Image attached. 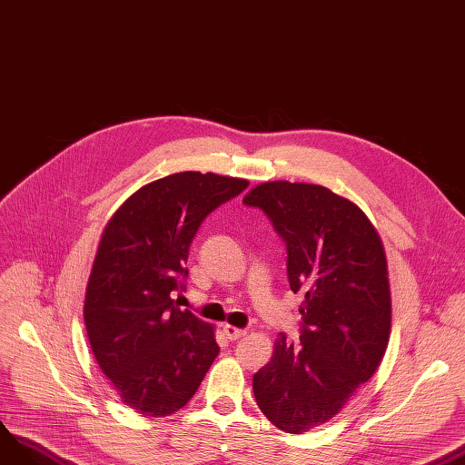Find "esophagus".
Listing matches in <instances>:
<instances>
[{"mask_svg": "<svg viewBox=\"0 0 465 465\" xmlns=\"http://www.w3.org/2000/svg\"><path fill=\"white\" fill-rule=\"evenodd\" d=\"M223 333L227 335L229 341H238L246 335V329H238L232 325H223Z\"/></svg>", "mask_w": 465, "mask_h": 465, "instance_id": "obj_1", "label": "esophagus"}]
</instances>
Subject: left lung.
I'll list each match as a JSON object with an SVG mask.
<instances>
[{
	"instance_id": "obj_1",
	"label": "left lung",
	"mask_w": 465,
	"mask_h": 465,
	"mask_svg": "<svg viewBox=\"0 0 465 465\" xmlns=\"http://www.w3.org/2000/svg\"><path fill=\"white\" fill-rule=\"evenodd\" d=\"M285 242L287 280L304 293L299 342L283 333L253 374L255 401L287 433L333 418L379 369L390 339L388 264L379 232L322 185L269 182L244 196Z\"/></svg>"
}]
</instances>
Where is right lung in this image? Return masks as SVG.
Instances as JSON below:
<instances>
[{"instance_id": "1", "label": "right lung", "mask_w": 465, "mask_h": 465, "mask_svg": "<svg viewBox=\"0 0 465 465\" xmlns=\"http://www.w3.org/2000/svg\"><path fill=\"white\" fill-rule=\"evenodd\" d=\"M248 185L212 172L172 173L109 219L86 285L84 325L102 372L138 414L180 411L217 358L213 327L172 295L185 292L203 221Z\"/></svg>"}]
</instances>
